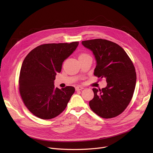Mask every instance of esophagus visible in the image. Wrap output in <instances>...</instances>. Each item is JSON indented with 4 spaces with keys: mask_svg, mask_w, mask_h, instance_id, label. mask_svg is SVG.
Listing matches in <instances>:
<instances>
[{
    "mask_svg": "<svg viewBox=\"0 0 153 153\" xmlns=\"http://www.w3.org/2000/svg\"><path fill=\"white\" fill-rule=\"evenodd\" d=\"M84 89V87H82V86H77L76 87V91H81L82 89Z\"/></svg>",
    "mask_w": 153,
    "mask_h": 153,
    "instance_id": "obj_1",
    "label": "esophagus"
}]
</instances>
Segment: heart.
<instances>
[{"mask_svg":"<svg viewBox=\"0 0 153 153\" xmlns=\"http://www.w3.org/2000/svg\"><path fill=\"white\" fill-rule=\"evenodd\" d=\"M84 55H87V54H81V56H84Z\"/></svg>","mask_w":153,"mask_h":153,"instance_id":"heart-1","label":"heart"}]
</instances>
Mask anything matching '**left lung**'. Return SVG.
Masks as SVG:
<instances>
[{
	"mask_svg": "<svg viewBox=\"0 0 153 153\" xmlns=\"http://www.w3.org/2000/svg\"><path fill=\"white\" fill-rule=\"evenodd\" d=\"M92 51L96 60L94 74L105 78L107 86L93 88L94 97L89 102L91 110L103 118L121 114L130 103L134 91L136 74L133 64L123 48L103 39L82 42Z\"/></svg>",
	"mask_w": 153,
	"mask_h": 153,
	"instance_id": "1",
	"label": "left lung"
}]
</instances>
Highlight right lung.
Here are the masks:
<instances>
[{
	"instance_id": "1",
	"label": "right lung",
	"mask_w": 153,
	"mask_h": 153,
	"mask_svg": "<svg viewBox=\"0 0 153 153\" xmlns=\"http://www.w3.org/2000/svg\"><path fill=\"white\" fill-rule=\"evenodd\" d=\"M79 42L49 43L31 50L23 60L20 72L19 91L23 102L31 113L43 120L59 115L66 108L74 87H54L56 73L64 61L73 53Z\"/></svg>"
}]
</instances>
